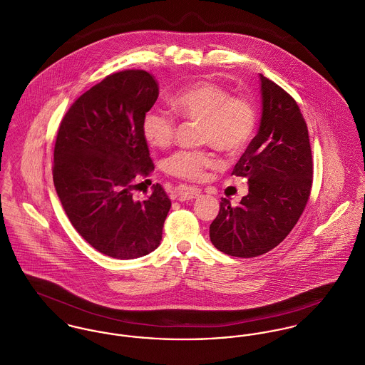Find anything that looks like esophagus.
I'll return each mask as SVG.
<instances>
[{"label":"esophagus","mask_w":365,"mask_h":365,"mask_svg":"<svg viewBox=\"0 0 365 365\" xmlns=\"http://www.w3.org/2000/svg\"><path fill=\"white\" fill-rule=\"evenodd\" d=\"M200 195L198 190H192V189H178L172 192V198L179 200V201H186V200H193Z\"/></svg>","instance_id":"1"}]
</instances>
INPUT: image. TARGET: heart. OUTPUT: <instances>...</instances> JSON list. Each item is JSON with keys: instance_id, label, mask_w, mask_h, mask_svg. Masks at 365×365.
Segmentation results:
<instances>
[{"instance_id": "obj_1", "label": "heart", "mask_w": 365, "mask_h": 365, "mask_svg": "<svg viewBox=\"0 0 365 365\" xmlns=\"http://www.w3.org/2000/svg\"><path fill=\"white\" fill-rule=\"evenodd\" d=\"M169 104L180 118L201 123L198 143L210 144L229 155L243 151L255 132L254 103L245 96H232L222 84L197 82L173 94ZM176 129L175 116L167 111L148 110L141 118L143 138L154 148L169 147ZM212 167L214 157L207 150L179 151L165 163L169 175L185 180H200Z\"/></svg>"}]
</instances>
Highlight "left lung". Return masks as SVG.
<instances>
[{"instance_id": "8db88e82", "label": "left lung", "mask_w": 365, "mask_h": 365, "mask_svg": "<svg viewBox=\"0 0 365 365\" xmlns=\"http://www.w3.org/2000/svg\"><path fill=\"white\" fill-rule=\"evenodd\" d=\"M262 116L232 175L249 179L237 207L222 198L210 225L212 245L227 255L252 258L275 249L302 217L312 185L307 123L296 100L259 75Z\"/></svg>"}]
</instances>
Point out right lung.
I'll use <instances>...</instances> for the list:
<instances>
[{
    "label": "right lung",
    "mask_w": 365,
    "mask_h": 365,
    "mask_svg": "<svg viewBox=\"0 0 365 365\" xmlns=\"http://www.w3.org/2000/svg\"><path fill=\"white\" fill-rule=\"evenodd\" d=\"M160 94L143 69L106 76L83 93L61 120L53 179L78 233L97 252L132 259L154 252L163 239L170 200L160 183L143 201L133 190L154 170L141 118Z\"/></svg>",
    "instance_id": "obj_1"
}]
</instances>
